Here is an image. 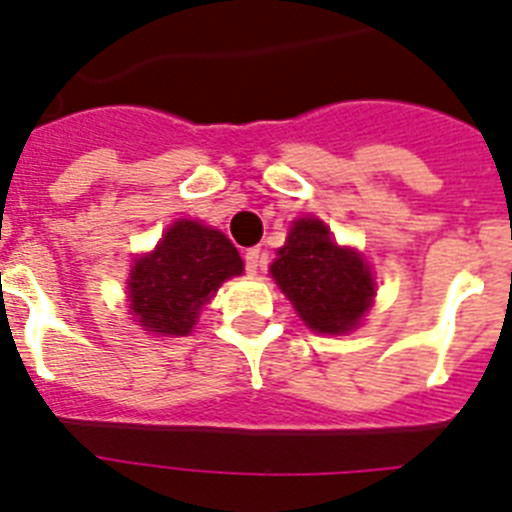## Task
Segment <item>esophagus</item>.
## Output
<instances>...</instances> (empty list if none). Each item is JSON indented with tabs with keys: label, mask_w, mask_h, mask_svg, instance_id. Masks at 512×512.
<instances>
[{
	"label": "esophagus",
	"mask_w": 512,
	"mask_h": 512,
	"mask_svg": "<svg viewBox=\"0 0 512 512\" xmlns=\"http://www.w3.org/2000/svg\"><path fill=\"white\" fill-rule=\"evenodd\" d=\"M243 261H246V271L248 274H256V271H259V266H261V251L259 248H248L246 253H243Z\"/></svg>",
	"instance_id": "34e87169"
}]
</instances>
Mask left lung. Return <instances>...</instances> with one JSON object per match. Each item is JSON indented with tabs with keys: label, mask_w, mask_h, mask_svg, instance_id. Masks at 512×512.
I'll return each instance as SVG.
<instances>
[{
	"label": "left lung",
	"mask_w": 512,
	"mask_h": 512,
	"mask_svg": "<svg viewBox=\"0 0 512 512\" xmlns=\"http://www.w3.org/2000/svg\"><path fill=\"white\" fill-rule=\"evenodd\" d=\"M271 264L284 295L318 333L356 328L374 297V279L359 253L336 246L315 217H302Z\"/></svg>",
	"instance_id": "obj_1"
}]
</instances>
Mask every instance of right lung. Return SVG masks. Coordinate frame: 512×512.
<instances>
[{
    "mask_svg": "<svg viewBox=\"0 0 512 512\" xmlns=\"http://www.w3.org/2000/svg\"><path fill=\"white\" fill-rule=\"evenodd\" d=\"M241 271V256L220 230L179 220L151 256L135 261L128 282L130 310L158 336H187L202 305Z\"/></svg>",
    "mask_w": 512,
    "mask_h": 512,
    "instance_id": "add662e5",
    "label": "right lung"
}]
</instances>
